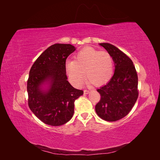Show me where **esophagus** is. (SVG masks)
<instances>
[{
    "label": "esophagus",
    "mask_w": 160,
    "mask_h": 160,
    "mask_svg": "<svg viewBox=\"0 0 160 160\" xmlns=\"http://www.w3.org/2000/svg\"><path fill=\"white\" fill-rule=\"evenodd\" d=\"M90 93V91L87 90V89L84 90V93H85V94H88V93Z\"/></svg>",
    "instance_id": "1"
}]
</instances>
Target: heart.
Returning a JSON list of instances; mask_svg holds the SVG:
<instances>
[{
  "label": "heart",
  "instance_id": "obj_1",
  "mask_svg": "<svg viewBox=\"0 0 160 160\" xmlns=\"http://www.w3.org/2000/svg\"><path fill=\"white\" fill-rule=\"evenodd\" d=\"M65 69L70 81L75 87L82 85L86 74L89 85H101L107 83L113 75V59L108 52L86 47L77 52L75 61L66 62Z\"/></svg>",
  "mask_w": 160,
  "mask_h": 160
}]
</instances>
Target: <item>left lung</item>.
<instances>
[{"label":"left lung","instance_id":"1","mask_svg":"<svg viewBox=\"0 0 160 160\" xmlns=\"http://www.w3.org/2000/svg\"><path fill=\"white\" fill-rule=\"evenodd\" d=\"M112 57L115 72L108 83L98 91L101 99L95 105L99 118L115 122L126 116L138 98V77L132 61L118 48L108 42L99 43Z\"/></svg>","mask_w":160,"mask_h":160}]
</instances>
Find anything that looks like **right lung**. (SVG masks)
<instances>
[{
	"instance_id": "1",
	"label": "right lung",
	"mask_w": 160,
	"mask_h": 160,
	"mask_svg": "<svg viewBox=\"0 0 160 160\" xmlns=\"http://www.w3.org/2000/svg\"><path fill=\"white\" fill-rule=\"evenodd\" d=\"M75 49L71 44H54L31 67L27 81L28 107L45 124L59 126L68 122L74 113L75 101L83 94L69 83L66 75V59Z\"/></svg>"
}]
</instances>
